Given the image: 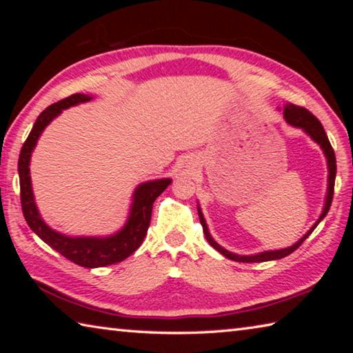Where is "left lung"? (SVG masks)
Returning <instances> with one entry per match:
<instances>
[{"label": "left lung", "mask_w": 353, "mask_h": 353, "mask_svg": "<svg viewBox=\"0 0 353 353\" xmlns=\"http://www.w3.org/2000/svg\"><path fill=\"white\" fill-rule=\"evenodd\" d=\"M283 117L286 119V123L291 124V126H294V128L302 129L303 132L310 135V139L318 143L322 151H324V155L327 159V166H328V187H327L324 210H322L319 219L312 225V229H310L307 234L303 235L297 243L292 244V246L285 248V249H279V250H265V252H259L255 255H238V254L230 252V250L224 249L223 246H219V244L213 240L210 232H208V227H207V223L204 219V214H202L201 207L198 205L199 221L202 224V230H204V235L207 238V241L210 243L212 246L218 250V252L223 254L225 259H230L234 261H241V263H260V261H271V260L283 259V256L294 252V250L299 246H301V244L305 241L310 235H312V232L316 229V227H318L321 221L325 218V214L328 213V210H330L332 199H333V190H334V177H336V157H334V151H333V148L330 145V141H328V137L325 134V130H324V128H322L319 119L316 118L312 112L303 109V107L291 104V103L283 105Z\"/></svg>", "instance_id": "8db88e82"}]
</instances>
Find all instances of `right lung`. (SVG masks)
<instances>
[{
	"mask_svg": "<svg viewBox=\"0 0 353 353\" xmlns=\"http://www.w3.org/2000/svg\"><path fill=\"white\" fill-rule=\"evenodd\" d=\"M92 99V97L83 93L71 94V97L46 107L35 119L32 130L29 132L26 141L23 143L19 157L20 199L23 214H25L28 225L48 246H51L59 254L63 255L65 259H68L79 266L103 268L126 260L130 254H134L140 248V244L146 236L149 223H151L154 201L166 190V187L171 183V179H157V181L140 183L134 191L132 204H130L126 224H124L121 230H118L117 234L110 236H68L52 230L41 219L39 208L34 201L31 172H29L31 155L41 132H43L45 128L52 119L61 115L62 110L77 104L88 103Z\"/></svg>",
	"mask_w": 353,
	"mask_h": 353,
	"instance_id": "right-lung-1",
	"label": "right lung"
}]
</instances>
